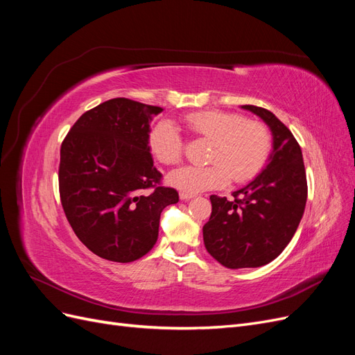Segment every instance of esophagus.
I'll use <instances>...</instances> for the list:
<instances>
[{
  "label": "esophagus",
  "mask_w": 355,
  "mask_h": 355,
  "mask_svg": "<svg viewBox=\"0 0 355 355\" xmlns=\"http://www.w3.org/2000/svg\"><path fill=\"white\" fill-rule=\"evenodd\" d=\"M180 200L182 201H188V200H191V198H194L196 196L194 194H187V192H180Z\"/></svg>",
  "instance_id": "34e87169"
}]
</instances>
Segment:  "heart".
Returning a JSON list of instances; mask_svg holds the SVG:
<instances>
[{
	"label": "heart",
	"instance_id": "heart-1",
	"mask_svg": "<svg viewBox=\"0 0 355 355\" xmlns=\"http://www.w3.org/2000/svg\"><path fill=\"white\" fill-rule=\"evenodd\" d=\"M192 133L211 141L206 167H182L167 176L168 185L197 194L219 189L231 178L235 184L254 178L263 167L270 154V133L257 121H245L241 115L204 111L189 114L185 118ZM153 155L163 164H176L184 153V144L176 125L163 120L157 123L148 137Z\"/></svg>",
	"mask_w": 355,
	"mask_h": 355
}]
</instances>
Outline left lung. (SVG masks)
Masks as SVG:
<instances>
[{
  "label": "left lung",
  "mask_w": 355,
  "mask_h": 355,
  "mask_svg": "<svg viewBox=\"0 0 355 355\" xmlns=\"http://www.w3.org/2000/svg\"><path fill=\"white\" fill-rule=\"evenodd\" d=\"M241 110L268 125L272 149L259 175L232 192L234 200L210 197L211 214L202 227L204 245L230 270L257 268L280 256L304 216L308 196L302 151L292 132L271 111L253 105H243Z\"/></svg>",
  "instance_id": "obj_1"
}]
</instances>
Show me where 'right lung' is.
Returning a JSON list of instances; mask_svg holds the SVG:
<instances>
[{
  "label": "right lung",
  "mask_w": 355,
  "mask_h": 355,
  "mask_svg": "<svg viewBox=\"0 0 355 355\" xmlns=\"http://www.w3.org/2000/svg\"><path fill=\"white\" fill-rule=\"evenodd\" d=\"M161 108L130 99L106 101L83 114L60 148L59 191L75 235L112 262H133L153 249L173 188L155 187L148 137Z\"/></svg>",
  "instance_id": "1"
}]
</instances>
